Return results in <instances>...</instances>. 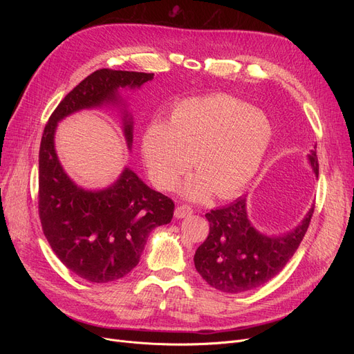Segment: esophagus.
<instances>
[{
  "mask_svg": "<svg viewBox=\"0 0 354 354\" xmlns=\"http://www.w3.org/2000/svg\"><path fill=\"white\" fill-rule=\"evenodd\" d=\"M192 214V208H189L188 205H180L175 209V218L180 219V218H187Z\"/></svg>",
  "mask_w": 354,
  "mask_h": 354,
  "instance_id": "esophagus-1",
  "label": "esophagus"
}]
</instances>
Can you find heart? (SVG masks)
<instances>
[{
	"instance_id": "obj_1",
	"label": "heart",
	"mask_w": 354,
	"mask_h": 354,
	"mask_svg": "<svg viewBox=\"0 0 354 354\" xmlns=\"http://www.w3.org/2000/svg\"><path fill=\"white\" fill-rule=\"evenodd\" d=\"M272 140V126L261 110L227 95L179 103L167 122L155 120L142 136V158L158 189L171 191L189 167L183 194L203 199L211 189L228 198L257 175Z\"/></svg>"
}]
</instances>
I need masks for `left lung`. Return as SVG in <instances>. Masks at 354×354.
<instances>
[{
	"mask_svg": "<svg viewBox=\"0 0 354 354\" xmlns=\"http://www.w3.org/2000/svg\"><path fill=\"white\" fill-rule=\"evenodd\" d=\"M307 159L319 176L315 151H310ZM313 212L311 207L292 231L267 235L248 219L247 196L212 209L205 214L209 234L195 252V268L211 287L224 292L239 294L261 287L287 266L307 232Z\"/></svg>",
	"mask_w": 354,
	"mask_h": 354,
	"instance_id": "left-lung-1",
	"label": "left lung"
}]
</instances>
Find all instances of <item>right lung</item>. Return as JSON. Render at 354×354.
<instances>
[{
	"mask_svg": "<svg viewBox=\"0 0 354 354\" xmlns=\"http://www.w3.org/2000/svg\"><path fill=\"white\" fill-rule=\"evenodd\" d=\"M153 73L102 68L91 73L60 102L50 116L39 156V214L48 244L60 261L90 283L119 280L140 259L153 228L169 224L175 203L151 189L124 167L116 182L99 191L84 189L63 169L54 146L59 122L84 109L122 106L123 135L130 151L133 119L120 88H139Z\"/></svg>",
	"mask_w": 354,
	"mask_h": 354,
	"instance_id": "add662e5",
	"label": "right lung"
}]
</instances>
